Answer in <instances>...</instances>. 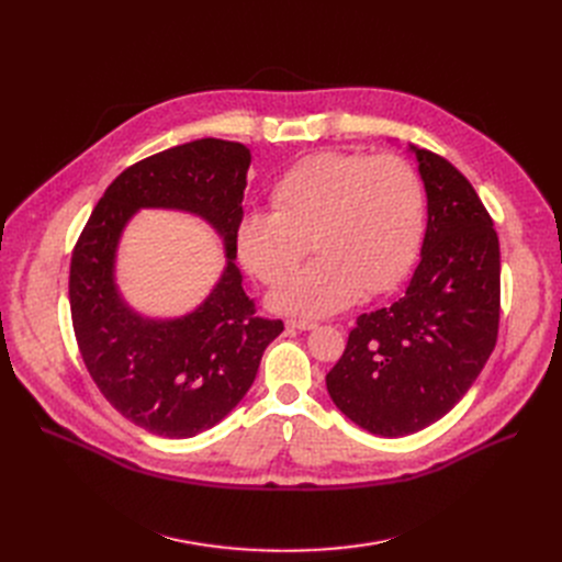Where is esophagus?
I'll return each mask as SVG.
<instances>
[{
	"label": "esophagus",
	"instance_id": "obj_1",
	"mask_svg": "<svg viewBox=\"0 0 562 562\" xmlns=\"http://www.w3.org/2000/svg\"><path fill=\"white\" fill-rule=\"evenodd\" d=\"M286 328H293V330H314L316 328V321H312V318H286Z\"/></svg>",
	"mask_w": 562,
	"mask_h": 562
}]
</instances>
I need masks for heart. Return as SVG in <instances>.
<instances>
[{
	"label": "heart",
	"mask_w": 562,
	"mask_h": 562,
	"mask_svg": "<svg viewBox=\"0 0 562 562\" xmlns=\"http://www.w3.org/2000/svg\"><path fill=\"white\" fill-rule=\"evenodd\" d=\"M273 212H250L236 229L246 269L282 280L312 248L318 257L273 293L280 312L321 316L362 291H392L417 259L426 225L422 175L396 155L321 153L291 166L271 189Z\"/></svg>",
	"instance_id": "heart-1"
}]
</instances>
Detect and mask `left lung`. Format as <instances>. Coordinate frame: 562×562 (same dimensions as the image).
Returning <instances> with one entry per match:
<instances>
[{"label": "left lung", "mask_w": 562, "mask_h": 562, "mask_svg": "<svg viewBox=\"0 0 562 562\" xmlns=\"http://www.w3.org/2000/svg\"><path fill=\"white\" fill-rule=\"evenodd\" d=\"M428 193L422 261L405 296L360 314L326 375L360 428L403 437L435 424L469 392L496 346L501 257L494 223L467 177L417 150Z\"/></svg>", "instance_id": "left-lung-1"}]
</instances>
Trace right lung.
Returning <instances> with one entry per match:
<instances>
[{"label":"right lung","mask_w":562,"mask_h":562,"mask_svg":"<svg viewBox=\"0 0 562 562\" xmlns=\"http://www.w3.org/2000/svg\"><path fill=\"white\" fill-rule=\"evenodd\" d=\"M244 143L198 138L125 168L83 225L70 259V314L81 360L102 396L138 428L184 439L218 424L244 398L280 318L257 314L234 266L250 168ZM140 205L187 209L223 234L228 269L195 313L147 322L112 286L116 236Z\"/></svg>","instance_id":"add662e5"}]
</instances>
